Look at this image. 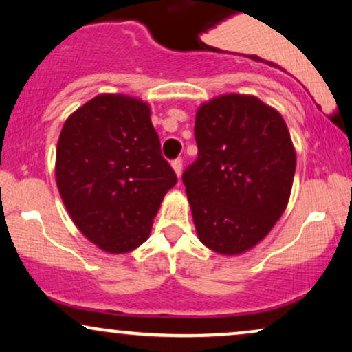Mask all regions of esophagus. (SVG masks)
Segmentation results:
<instances>
[{"instance_id": "34e87169", "label": "esophagus", "mask_w": 352, "mask_h": 352, "mask_svg": "<svg viewBox=\"0 0 352 352\" xmlns=\"http://www.w3.org/2000/svg\"><path fill=\"white\" fill-rule=\"evenodd\" d=\"M172 168H173V172H175V175L180 177V175H182V160H180V159L173 160V162H172Z\"/></svg>"}]
</instances>
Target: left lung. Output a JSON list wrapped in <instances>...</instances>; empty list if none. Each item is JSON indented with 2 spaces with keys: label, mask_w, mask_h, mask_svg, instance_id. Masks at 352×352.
<instances>
[{
  "label": "left lung",
  "mask_w": 352,
  "mask_h": 352,
  "mask_svg": "<svg viewBox=\"0 0 352 352\" xmlns=\"http://www.w3.org/2000/svg\"><path fill=\"white\" fill-rule=\"evenodd\" d=\"M199 159L184 172L199 240L241 254L272 232L292 195L296 151L280 112L256 96L223 94L195 116Z\"/></svg>",
  "instance_id": "left-lung-1"
}]
</instances>
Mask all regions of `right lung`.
I'll return each mask as SVG.
<instances>
[{
  "label": "right lung",
  "instance_id": "right-lung-1",
  "mask_svg": "<svg viewBox=\"0 0 352 352\" xmlns=\"http://www.w3.org/2000/svg\"><path fill=\"white\" fill-rule=\"evenodd\" d=\"M56 184L71 220L102 252L135 250L177 175L160 153L151 106L99 94L67 117L56 147Z\"/></svg>",
  "mask_w": 352,
  "mask_h": 352
}]
</instances>
